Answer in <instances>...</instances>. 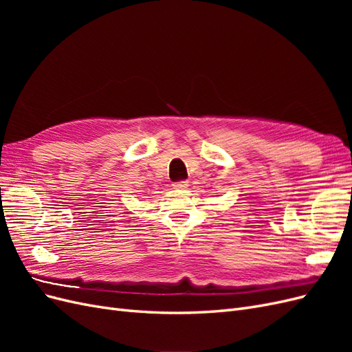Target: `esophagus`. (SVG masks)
Wrapping results in <instances>:
<instances>
[{
	"instance_id": "34e87169",
	"label": "esophagus",
	"mask_w": 352,
	"mask_h": 352,
	"mask_svg": "<svg viewBox=\"0 0 352 352\" xmlns=\"http://www.w3.org/2000/svg\"><path fill=\"white\" fill-rule=\"evenodd\" d=\"M175 189H185L188 188V180H177V182L173 184Z\"/></svg>"
}]
</instances>
